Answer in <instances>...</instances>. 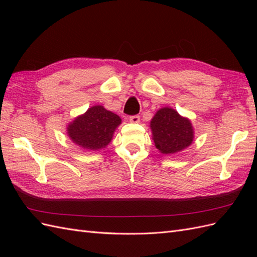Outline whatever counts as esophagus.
<instances>
[{"instance_id":"esophagus-1","label":"esophagus","mask_w":257,"mask_h":257,"mask_svg":"<svg viewBox=\"0 0 257 257\" xmlns=\"http://www.w3.org/2000/svg\"><path fill=\"white\" fill-rule=\"evenodd\" d=\"M129 120H130V122L137 123V122L140 121V116H138V114H135V116H130Z\"/></svg>"}]
</instances>
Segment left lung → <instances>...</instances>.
Returning a JSON list of instances; mask_svg holds the SVG:
<instances>
[{
	"label": "left lung",
	"instance_id": "8db88e82",
	"mask_svg": "<svg viewBox=\"0 0 257 257\" xmlns=\"http://www.w3.org/2000/svg\"><path fill=\"white\" fill-rule=\"evenodd\" d=\"M150 124L156 148L162 154H176L192 144L193 129L190 120L180 116L174 109L165 107L158 110Z\"/></svg>",
	"mask_w": 257,
	"mask_h": 257
}]
</instances>
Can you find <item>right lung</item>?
I'll use <instances>...</instances> for the list:
<instances>
[{"instance_id": "add662e5", "label": "right lung", "mask_w": 257, "mask_h": 257, "mask_svg": "<svg viewBox=\"0 0 257 257\" xmlns=\"http://www.w3.org/2000/svg\"><path fill=\"white\" fill-rule=\"evenodd\" d=\"M120 123L121 119L116 113L102 106H94L68 125V136L84 149L98 150L110 143Z\"/></svg>"}]
</instances>
